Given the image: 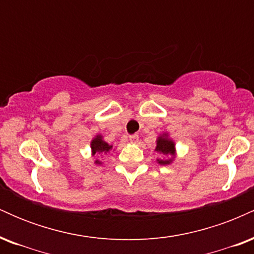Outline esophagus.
<instances>
[{"mask_svg": "<svg viewBox=\"0 0 254 254\" xmlns=\"http://www.w3.org/2000/svg\"><path fill=\"white\" fill-rule=\"evenodd\" d=\"M129 139H130L131 143H137L139 139V137H138V135H132V136H130Z\"/></svg>", "mask_w": 254, "mask_h": 254, "instance_id": "obj_1", "label": "esophagus"}]
</instances>
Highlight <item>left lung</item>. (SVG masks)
Segmentation results:
<instances>
[{
	"instance_id": "1",
	"label": "left lung",
	"mask_w": 254,
	"mask_h": 254,
	"mask_svg": "<svg viewBox=\"0 0 254 254\" xmlns=\"http://www.w3.org/2000/svg\"><path fill=\"white\" fill-rule=\"evenodd\" d=\"M154 150L164 156L156 159V162L159 165H171L176 160V142H174V139L172 138L168 132H162L157 136L155 141V149Z\"/></svg>"
}]
</instances>
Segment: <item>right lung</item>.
<instances>
[{
  "instance_id": "1",
  "label": "right lung",
  "mask_w": 254,
  "mask_h": 254,
  "mask_svg": "<svg viewBox=\"0 0 254 254\" xmlns=\"http://www.w3.org/2000/svg\"><path fill=\"white\" fill-rule=\"evenodd\" d=\"M111 150L115 151V148H113L112 144H109L104 139V136L98 133L93 137V139L90 141V154L92 156L95 155H105V154L110 153ZM95 165H103V161L97 159L94 161Z\"/></svg>"
}]
</instances>
